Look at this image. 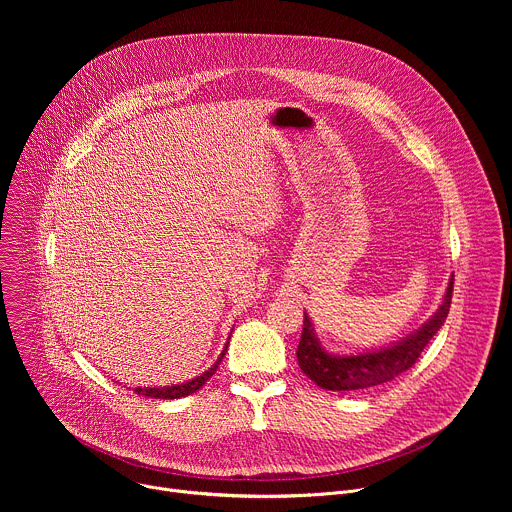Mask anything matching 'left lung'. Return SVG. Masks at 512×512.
Returning <instances> with one entry per match:
<instances>
[{
    "instance_id": "1",
    "label": "left lung",
    "mask_w": 512,
    "mask_h": 512,
    "mask_svg": "<svg viewBox=\"0 0 512 512\" xmlns=\"http://www.w3.org/2000/svg\"><path fill=\"white\" fill-rule=\"evenodd\" d=\"M452 291H454V275L450 279L444 304L423 328H419L413 336L401 340L391 348L369 352V354H358V356L328 354L318 344L312 322L304 314V330L296 350L300 369L318 387L328 391H360V389H369V387H377L393 381L395 377L403 375L413 367L417 358L421 356L423 348L435 336V332L444 326L450 314Z\"/></svg>"
}]
</instances>
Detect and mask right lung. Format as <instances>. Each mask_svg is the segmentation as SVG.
Returning a JSON list of instances; mask_svg holds the SVG:
<instances>
[{"label": "right lung", "mask_w": 512, "mask_h": 512, "mask_svg": "<svg viewBox=\"0 0 512 512\" xmlns=\"http://www.w3.org/2000/svg\"><path fill=\"white\" fill-rule=\"evenodd\" d=\"M227 348H229V342H227L225 350L221 352V356H218V360L212 364V367H210L204 375H200V377H196V379H192V381H188V383L174 385V387H162V389H156V387H154V389H150V387L141 389V387H137L135 393H137V395H143V397H156V399H180V397L192 395V393H196V391L214 375V371L218 369V364H221V360H223Z\"/></svg>", "instance_id": "obj_1"}]
</instances>
